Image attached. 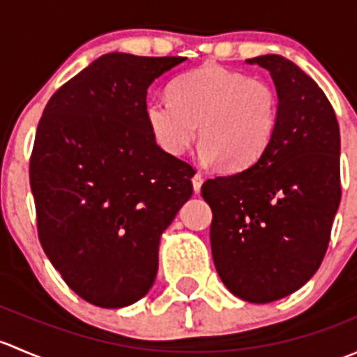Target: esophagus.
I'll list each match as a JSON object with an SVG mask.
<instances>
[{
  "label": "esophagus",
  "mask_w": 357,
  "mask_h": 357,
  "mask_svg": "<svg viewBox=\"0 0 357 357\" xmlns=\"http://www.w3.org/2000/svg\"><path fill=\"white\" fill-rule=\"evenodd\" d=\"M192 183H193V192L199 193L200 188H202V183H204V178H202L200 172H195V174H193Z\"/></svg>",
  "instance_id": "esophagus-1"
}]
</instances>
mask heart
<instances>
[{
  "label": "heart",
  "instance_id": "b5f03b06",
  "mask_svg": "<svg viewBox=\"0 0 357 357\" xmlns=\"http://www.w3.org/2000/svg\"><path fill=\"white\" fill-rule=\"evenodd\" d=\"M280 98L266 81L205 63L179 75L171 98L149 100L146 122L157 143L172 155L185 152L200 124V157L242 171L261 160L275 138Z\"/></svg>",
  "mask_w": 357,
  "mask_h": 357
}]
</instances>
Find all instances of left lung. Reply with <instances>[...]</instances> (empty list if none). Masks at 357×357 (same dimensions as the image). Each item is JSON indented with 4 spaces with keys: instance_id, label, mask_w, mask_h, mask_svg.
<instances>
[{
    "instance_id": "obj_1",
    "label": "left lung",
    "mask_w": 357,
    "mask_h": 357,
    "mask_svg": "<svg viewBox=\"0 0 357 357\" xmlns=\"http://www.w3.org/2000/svg\"><path fill=\"white\" fill-rule=\"evenodd\" d=\"M271 74L280 98L275 138L261 160L202 185L212 208L219 278L243 301L294 294L321 264L340 204V131L328 98L280 55L247 60Z\"/></svg>"
}]
</instances>
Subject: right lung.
<instances>
[{"mask_svg":"<svg viewBox=\"0 0 357 357\" xmlns=\"http://www.w3.org/2000/svg\"><path fill=\"white\" fill-rule=\"evenodd\" d=\"M185 60L107 53L43 112L29 165L39 242L89 304L149 294L162 233L193 193V167L157 145L145 115L150 84Z\"/></svg>","mask_w":357,"mask_h":357,"instance_id":"add662e5","label":"right lung"}]
</instances>
